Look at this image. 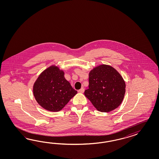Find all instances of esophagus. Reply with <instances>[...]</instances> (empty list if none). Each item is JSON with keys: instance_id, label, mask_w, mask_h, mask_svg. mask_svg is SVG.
<instances>
[{"instance_id": "34e87169", "label": "esophagus", "mask_w": 159, "mask_h": 159, "mask_svg": "<svg viewBox=\"0 0 159 159\" xmlns=\"http://www.w3.org/2000/svg\"><path fill=\"white\" fill-rule=\"evenodd\" d=\"M84 92V89L83 88L80 89V90H79V91H78V92H79V93H83Z\"/></svg>"}]
</instances>
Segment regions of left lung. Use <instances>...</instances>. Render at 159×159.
I'll list each match as a JSON object with an SVG mask.
<instances>
[{
    "instance_id": "1",
    "label": "left lung",
    "mask_w": 159,
    "mask_h": 159,
    "mask_svg": "<svg viewBox=\"0 0 159 159\" xmlns=\"http://www.w3.org/2000/svg\"><path fill=\"white\" fill-rule=\"evenodd\" d=\"M84 95L100 112H108L120 106L125 96V81L114 67L101 65L89 73Z\"/></svg>"
}]
</instances>
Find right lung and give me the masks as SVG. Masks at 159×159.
I'll list each match as a JSON object with an SVG mask.
<instances>
[{"instance_id": "right-lung-1", "label": "right lung", "mask_w": 159, "mask_h": 159, "mask_svg": "<svg viewBox=\"0 0 159 159\" xmlns=\"http://www.w3.org/2000/svg\"><path fill=\"white\" fill-rule=\"evenodd\" d=\"M64 73L58 66L52 65L44 70L34 83V97L39 105L48 111H61L77 94L65 79Z\"/></svg>"}]
</instances>
